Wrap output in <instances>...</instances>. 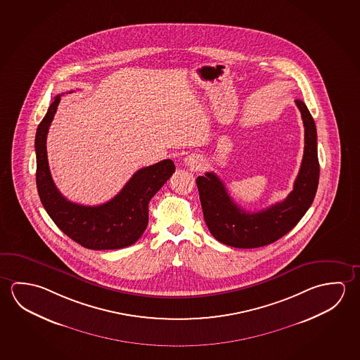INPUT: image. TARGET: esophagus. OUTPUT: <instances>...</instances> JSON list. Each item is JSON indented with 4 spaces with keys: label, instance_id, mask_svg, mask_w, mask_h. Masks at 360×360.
I'll return each mask as SVG.
<instances>
[{
    "label": "esophagus",
    "instance_id": "esophagus-1",
    "mask_svg": "<svg viewBox=\"0 0 360 360\" xmlns=\"http://www.w3.org/2000/svg\"><path fill=\"white\" fill-rule=\"evenodd\" d=\"M184 165L193 168V169H197V168H200V158L195 157V154H191V155L184 158Z\"/></svg>",
    "mask_w": 360,
    "mask_h": 360
}]
</instances>
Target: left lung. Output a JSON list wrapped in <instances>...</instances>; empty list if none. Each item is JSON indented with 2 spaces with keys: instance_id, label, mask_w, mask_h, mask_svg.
<instances>
[{
  "instance_id": "left-lung-1",
  "label": "left lung",
  "mask_w": 360,
  "mask_h": 360,
  "mask_svg": "<svg viewBox=\"0 0 360 360\" xmlns=\"http://www.w3.org/2000/svg\"><path fill=\"white\" fill-rule=\"evenodd\" d=\"M305 128V147L294 189L283 200L250 213L237 206L224 182L213 173L195 179L207 227L217 241L237 248L270 245L292 230L311 206L316 195L320 165L316 127L305 103L295 101Z\"/></svg>"
}]
</instances>
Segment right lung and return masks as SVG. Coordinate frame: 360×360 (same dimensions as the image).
Returning <instances> with one entry per match:
<instances>
[{"label":"right lung","instance_id":"obj_1","mask_svg":"<svg viewBox=\"0 0 360 360\" xmlns=\"http://www.w3.org/2000/svg\"><path fill=\"white\" fill-rule=\"evenodd\" d=\"M60 96L53 98L36 131V186L42 206L66 236L85 248L117 250L130 246L147 229L149 200L174 173V163L160 160L136 171L118 195L99 206H83L66 200L51 178L46 152L49 127Z\"/></svg>","mask_w":360,"mask_h":360}]
</instances>
